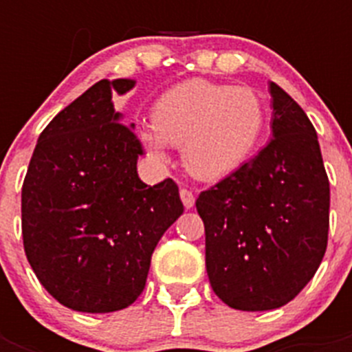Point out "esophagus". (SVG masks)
<instances>
[{
	"label": "esophagus",
	"instance_id": "obj_1",
	"mask_svg": "<svg viewBox=\"0 0 352 352\" xmlns=\"http://www.w3.org/2000/svg\"><path fill=\"white\" fill-rule=\"evenodd\" d=\"M179 193H181L182 204H184L186 208H193V204H195V195H193V193L190 192V190H186V188H182V190Z\"/></svg>",
	"mask_w": 352,
	"mask_h": 352
}]
</instances>
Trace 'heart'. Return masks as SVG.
<instances>
[{"label":"heart","instance_id":"b5f03b06","mask_svg":"<svg viewBox=\"0 0 352 352\" xmlns=\"http://www.w3.org/2000/svg\"><path fill=\"white\" fill-rule=\"evenodd\" d=\"M151 120L153 126L138 131L149 153L164 157L166 142L181 146L186 170L214 181L230 175L256 149L265 109L250 87L193 78L162 93Z\"/></svg>","mask_w":352,"mask_h":352}]
</instances>
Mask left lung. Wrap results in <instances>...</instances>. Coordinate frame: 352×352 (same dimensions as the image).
<instances>
[{
    "instance_id": "1",
    "label": "left lung",
    "mask_w": 352,
    "mask_h": 352,
    "mask_svg": "<svg viewBox=\"0 0 352 352\" xmlns=\"http://www.w3.org/2000/svg\"><path fill=\"white\" fill-rule=\"evenodd\" d=\"M270 142L199 195L210 285L237 311L294 300L316 274L329 234V179L305 111L270 82Z\"/></svg>"
}]
</instances>
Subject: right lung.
Segmentation results:
<instances>
[{"mask_svg":"<svg viewBox=\"0 0 352 352\" xmlns=\"http://www.w3.org/2000/svg\"><path fill=\"white\" fill-rule=\"evenodd\" d=\"M135 80H100L41 131L21 188L23 248L62 305L115 312L146 287L155 246L184 212L171 179H138L135 124L113 106Z\"/></svg>","mask_w":352,"mask_h":352,"instance_id":"right-lung-1","label":"right lung"}]
</instances>
